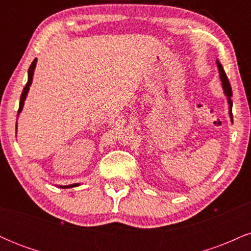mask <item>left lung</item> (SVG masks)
<instances>
[{
    "instance_id": "8db88e82",
    "label": "left lung",
    "mask_w": 251,
    "mask_h": 251,
    "mask_svg": "<svg viewBox=\"0 0 251 251\" xmlns=\"http://www.w3.org/2000/svg\"><path fill=\"white\" fill-rule=\"evenodd\" d=\"M216 63H217L218 72H220V79L222 81V88H223V93H224V96L226 97L227 105H229V117H230V120H231V123H232L234 120H232V100H231L232 91H231V86H230L229 80H227L226 72H224V70H223V66L221 65V62L218 61V60H216Z\"/></svg>"
}]
</instances>
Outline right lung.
Here are the masks:
<instances>
[{"instance_id":"obj_1","label":"right lung","mask_w":251,"mask_h":251,"mask_svg":"<svg viewBox=\"0 0 251 251\" xmlns=\"http://www.w3.org/2000/svg\"><path fill=\"white\" fill-rule=\"evenodd\" d=\"M36 62H37V59H35L33 62H31L29 70H28V81H27V85H25V87L24 88V91H22L21 98H20V106H19V112H17V117L20 116V113H21L22 109H24L25 98H27V96H28V92H29V87H30L31 82H33L34 71H35ZM16 129H17V122H16ZM79 185H80V183H75V184H71V185H57V188L71 189V188H76V186H79Z\"/></svg>"}]
</instances>
